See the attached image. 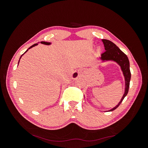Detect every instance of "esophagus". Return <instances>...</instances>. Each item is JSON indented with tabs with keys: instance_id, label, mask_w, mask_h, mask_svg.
I'll return each instance as SVG.
<instances>
[{
	"instance_id": "34e87169",
	"label": "esophagus",
	"mask_w": 148,
	"mask_h": 148,
	"mask_svg": "<svg viewBox=\"0 0 148 148\" xmlns=\"http://www.w3.org/2000/svg\"><path fill=\"white\" fill-rule=\"evenodd\" d=\"M80 74H81V71H78V72H75V73H74L73 75H74V77H76V76H77V75H78Z\"/></svg>"
}]
</instances>
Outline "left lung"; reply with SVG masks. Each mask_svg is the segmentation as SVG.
I'll return each mask as SVG.
<instances>
[{
  "instance_id": "8db88e82",
  "label": "left lung",
  "mask_w": 148,
  "mask_h": 148,
  "mask_svg": "<svg viewBox=\"0 0 148 148\" xmlns=\"http://www.w3.org/2000/svg\"><path fill=\"white\" fill-rule=\"evenodd\" d=\"M102 41L104 44L105 47V52L101 54V57L100 59L103 61L106 60H113L120 65L122 71L123 72L125 81V89L124 94L119 104L113 108L112 109L108 110V112H111L115 110L118 108L121 103L122 102L123 99L125 98L128 92L130 87V82L131 79V72L130 69V62L126 54L122 51L116 44L112 41L103 39Z\"/></svg>"
}]
</instances>
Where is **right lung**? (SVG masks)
Returning <instances> with one entry per match:
<instances>
[{"label": "right lung", "mask_w": 148, "mask_h": 148, "mask_svg": "<svg viewBox=\"0 0 148 148\" xmlns=\"http://www.w3.org/2000/svg\"><path fill=\"white\" fill-rule=\"evenodd\" d=\"M41 44H45V45H50V44H51L50 42H45V41H41ZM38 45V44H34L33 45H32V46H30V47H29V49H27V50H26V51H25V52L24 53H23V54H22V55H21V56H20V59H21V56H22L23 55V54H25V53L26 52H27V51H28V50H29V49H30V48H32V47H35V45ZM20 59H19V60H18V63H19V62H20Z\"/></svg>", "instance_id": "obj_1"}]
</instances>
